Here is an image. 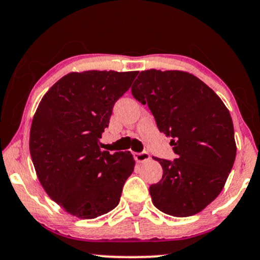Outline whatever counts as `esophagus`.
I'll use <instances>...</instances> for the list:
<instances>
[{"instance_id": "esophagus-1", "label": "esophagus", "mask_w": 260, "mask_h": 260, "mask_svg": "<svg viewBox=\"0 0 260 260\" xmlns=\"http://www.w3.org/2000/svg\"><path fill=\"white\" fill-rule=\"evenodd\" d=\"M133 157L138 163L147 162V160L150 159V154L147 152H136L133 154Z\"/></svg>"}]
</instances>
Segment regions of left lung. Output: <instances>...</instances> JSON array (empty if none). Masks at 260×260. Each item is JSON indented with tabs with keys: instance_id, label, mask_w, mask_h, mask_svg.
I'll return each mask as SVG.
<instances>
[{
	"instance_id": "obj_1",
	"label": "left lung",
	"mask_w": 260,
	"mask_h": 260,
	"mask_svg": "<svg viewBox=\"0 0 260 260\" xmlns=\"http://www.w3.org/2000/svg\"><path fill=\"white\" fill-rule=\"evenodd\" d=\"M159 132L172 137L174 162L154 158L163 176L150 186L153 205L174 217L196 215L217 198L236 156L234 126L221 98L183 71L140 72L132 86Z\"/></svg>"
}]
</instances>
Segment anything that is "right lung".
<instances>
[{"label":"right lung","instance_id":"right-lung-1","mask_svg":"<svg viewBox=\"0 0 260 260\" xmlns=\"http://www.w3.org/2000/svg\"><path fill=\"white\" fill-rule=\"evenodd\" d=\"M138 72H72L49 88L36 110L29 153L47 194L70 215L100 217L120 202L133 173L132 153L101 150L113 107Z\"/></svg>","mask_w":260,"mask_h":260}]
</instances>
